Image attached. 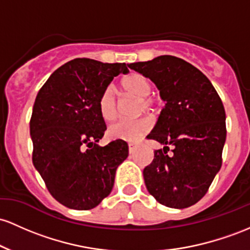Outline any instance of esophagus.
<instances>
[{
    "label": "esophagus",
    "instance_id": "34e87169",
    "mask_svg": "<svg viewBox=\"0 0 250 250\" xmlns=\"http://www.w3.org/2000/svg\"><path fill=\"white\" fill-rule=\"evenodd\" d=\"M136 147H137L136 143H128V151H130V153H133L134 150H136Z\"/></svg>",
    "mask_w": 250,
    "mask_h": 250
}]
</instances>
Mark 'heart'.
I'll return each instance as SVG.
<instances>
[{
	"label": "heart",
	"mask_w": 250,
	"mask_h": 250,
	"mask_svg": "<svg viewBox=\"0 0 250 250\" xmlns=\"http://www.w3.org/2000/svg\"><path fill=\"white\" fill-rule=\"evenodd\" d=\"M123 87L127 93L139 98L138 110H151L155 106V99L151 97V83L140 73H131L122 81ZM99 111L105 120H112L117 117V98L114 89L108 86L103 91L99 98ZM152 127V120L148 117H140L137 119L118 120L108 127V134L111 138L134 142L139 139Z\"/></svg>",
	"instance_id": "heart-1"
}]
</instances>
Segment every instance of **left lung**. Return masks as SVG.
<instances>
[{
  "label": "left lung",
  "mask_w": 250,
  "mask_h": 250,
  "mask_svg": "<svg viewBox=\"0 0 250 250\" xmlns=\"http://www.w3.org/2000/svg\"><path fill=\"white\" fill-rule=\"evenodd\" d=\"M128 67L153 81L165 102L146 137L164 145L143 171L147 191L169 208L193 206L222 165L227 136L222 100L208 78L183 59L161 55Z\"/></svg>",
  "instance_id": "8db88e82"
}]
</instances>
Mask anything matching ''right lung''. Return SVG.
<instances>
[{
    "instance_id": "obj_1",
    "label": "right lung",
    "mask_w": 250,
    "mask_h": 250,
    "mask_svg": "<svg viewBox=\"0 0 250 250\" xmlns=\"http://www.w3.org/2000/svg\"><path fill=\"white\" fill-rule=\"evenodd\" d=\"M125 63L74 59L39 91L30 118L33 164L50 195L67 208L93 209L107 197L117 167L127 158L124 140L99 146L106 130L99 98Z\"/></svg>"
}]
</instances>
